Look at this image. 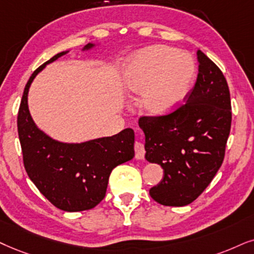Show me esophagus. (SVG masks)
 Wrapping results in <instances>:
<instances>
[{
    "label": "esophagus",
    "instance_id": "1",
    "mask_svg": "<svg viewBox=\"0 0 254 254\" xmlns=\"http://www.w3.org/2000/svg\"><path fill=\"white\" fill-rule=\"evenodd\" d=\"M134 152H136V158L137 159H143L144 155H145V146L142 142L136 140L134 142Z\"/></svg>",
    "mask_w": 254,
    "mask_h": 254
}]
</instances>
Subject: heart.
Here are the masks:
<instances>
[{
  "instance_id": "heart-1",
  "label": "heart",
  "mask_w": 254,
  "mask_h": 254,
  "mask_svg": "<svg viewBox=\"0 0 254 254\" xmlns=\"http://www.w3.org/2000/svg\"><path fill=\"white\" fill-rule=\"evenodd\" d=\"M195 79L191 55L168 46H153L127 61L123 73L124 88L143 94L144 107L151 115H168L190 94Z\"/></svg>"
}]
</instances>
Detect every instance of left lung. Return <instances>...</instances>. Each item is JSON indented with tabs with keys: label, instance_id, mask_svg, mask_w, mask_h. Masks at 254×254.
<instances>
[{
	"label": "left lung",
	"instance_id": "obj_1",
	"mask_svg": "<svg viewBox=\"0 0 254 254\" xmlns=\"http://www.w3.org/2000/svg\"><path fill=\"white\" fill-rule=\"evenodd\" d=\"M199 72L186 103L160 116H142L145 158L164 170L150 195L165 206H184L203 193L225 157L231 130L230 90L225 76L197 53Z\"/></svg>",
	"mask_w": 254,
	"mask_h": 254
}]
</instances>
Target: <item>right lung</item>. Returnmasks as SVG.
<instances>
[{"mask_svg":"<svg viewBox=\"0 0 254 254\" xmlns=\"http://www.w3.org/2000/svg\"><path fill=\"white\" fill-rule=\"evenodd\" d=\"M64 54H57L30 76L18 109L17 131L24 169L31 182L54 206L76 212L90 210L103 200L112 170L133 158L134 132L129 127L112 137L64 144L37 129L28 109L29 86L46 64Z\"/></svg>","mask_w":254,"mask_h":254,"instance_id":"1","label":"right lung"}]
</instances>
